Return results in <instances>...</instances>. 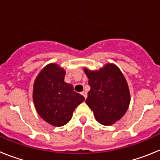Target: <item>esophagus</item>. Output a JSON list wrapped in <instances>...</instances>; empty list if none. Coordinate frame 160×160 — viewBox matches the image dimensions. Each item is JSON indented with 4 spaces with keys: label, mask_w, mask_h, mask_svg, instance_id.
Instances as JSON below:
<instances>
[{
    "label": "esophagus",
    "mask_w": 160,
    "mask_h": 160,
    "mask_svg": "<svg viewBox=\"0 0 160 160\" xmlns=\"http://www.w3.org/2000/svg\"><path fill=\"white\" fill-rule=\"evenodd\" d=\"M81 94H82V95L83 96V97L85 98H87V92H86V91H82V92L81 93Z\"/></svg>",
    "instance_id": "1"
}]
</instances>
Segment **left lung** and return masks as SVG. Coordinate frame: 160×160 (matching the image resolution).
Segmentation results:
<instances>
[{
	"label": "left lung",
	"mask_w": 160,
	"mask_h": 160,
	"mask_svg": "<svg viewBox=\"0 0 160 160\" xmlns=\"http://www.w3.org/2000/svg\"><path fill=\"white\" fill-rule=\"evenodd\" d=\"M90 90L86 100L99 123L110 126L123 116L131 96L125 77L114 64L108 63L99 70L84 69Z\"/></svg>",
	"instance_id": "1"
}]
</instances>
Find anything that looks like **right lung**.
Masks as SVG:
<instances>
[{
	"instance_id": "right-lung-1",
	"label": "right lung",
	"mask_w": 160,
	"mask_h": 160,
	"mask_svg": "<svg viewBox=\"0 0 160 160\" xmlns=\"http://www.w3.org/2000/svg\"><path fill=\"white\" fill-rule=\"evenodd\" d=\"M66 71L51 63L41 70L33 84L32 99L38 114L54 127H62L72 118L76 107L85 98L64 82Z\"/></svg>"
}]
</instances>
